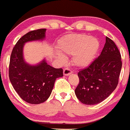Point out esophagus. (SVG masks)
<instances>
[{
  "instance_id": "obj_1",
  "label": "esophagus",
  "mask_w": 130,
  "mask_h": 130,
  "mask_svg": "<svg viewBox=\"0 0 130 130\" xmlns=\"http://www.w3.org/2000/svg\"><path fill=\"white\" fill-rule=\"evenodd\" d=\"M72 73V71L70 70L69 69H68V68H66V69H64L63 71V74L64 76H69V75L71 74Z\"/></svg>"
}]
</instances>
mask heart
Segmentation results:
<instances>
[{"mask_svg": "<svg viewBox=\"0 0 130 130\" xmlns=\"http://www.w3.org/2000/svg\"><path fill=\"white\" fill-rule=\"evenodd\" d=\"M56 56L63 61V55H72V62L79 68H86L92 62L100 48L98 39L86 34H70L60 39Z\"/></svg>", "mask_w": 130, "mask_h": 130, "instance_id": "b5f03b06", "label": "heart"}]
</instances>
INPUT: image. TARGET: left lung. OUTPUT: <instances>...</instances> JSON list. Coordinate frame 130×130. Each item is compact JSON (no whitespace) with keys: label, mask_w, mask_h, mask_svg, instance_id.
<instances>
[{"label":"left lung","mask_w":130,"mask_h":130,"mask_svg":"<svg viewBox=\"0 0 130 130\" xmlns=\"http://www.w3.org/2000/svg\"><path fill=\"white\" fill-rule=\"evenodd\" d=\"M122 62L115 43L106 37L100 56L86 69L78 72L79 83L75 89L77 98L82 104H98L117 87Z\"/></svg>","instance_id":"8db88e82"}]
</instances>
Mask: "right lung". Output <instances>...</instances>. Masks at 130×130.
Listing matches in <instances>:
<instances>
[{
    "label": "right lung",
    "instance_id": "add662e5",
    "mask_svg": "<svg viewBox=\"0 0 130 130\" xmlns=\"http://www.w3.org/2000/svg\"><path fill=\"white\" fill-rule=\"evenodd\" d=\"M46 29L31 31L16 43L11 54L9 79L12 86L24 101L40 104L49 98L57 78L63 76L62 69H56L48 64L45 59L37 64L25 61L23 47L27 42L41 41L46 38Z\"/></svg>",
    "mask_w": 130,
    "mask_h": 130
}]
</instances>
